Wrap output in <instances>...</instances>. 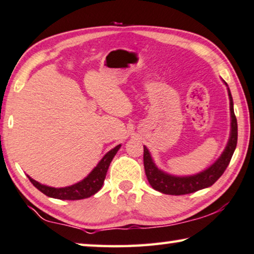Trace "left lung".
I'll list each match as a JSON object with an SVG mask.
<instances>
[{"label": "left lung", "instance_id": "8db88e82", "mask_svg": "<svg viewBox=\"0 0 254 254\" xmlns=\"http://www.w3.org/2000/svg\"><path fill=\"white\" fill-rule=\"evenodd\" d=\"M226 84L228 90V96H229V109H230V134L228 138V143L225 150L218 159L213 163L206 170L201 171L193 175H173L170 173L164 172L157 167L151 157L149 149L144 145V154H143V161H144V170L146 178L150 186L154 190L166 194H186L191 193L194 191L208 188L214 185L220 176L226 171L228 165L230 163L231 157H233L235 149L237 145V120L234 112V102L231 97V93L229 87L225 80H222Z\"/></svg>", "mask_w": 254, "mask_h": 254}]
</instances>
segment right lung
<instances>
[{
  "instance_id": "right-lung-1",
  "label": "right lung",
  "mask_w": 254,
  "mask_h": 254,
  "mask_svg": "<svg viewBox=\"0 0 254 254\" xmlns=\"http://www.w3.org/2000/svg\"><path fill=\"white\" fill-rule=\"evenodd\" d=\"M120 146L121 144L117 145L116 148L111 149L108 153H105V156L100 160V163L96 165V167H94V170L86 178L72 186L64 187V188H54V187L41 185L40 182L35 181L34 179H32L29 175H27V178L36 189H39L48 197L57 198V199L63 200H78L83 199V198H88L93 196V194L96 193L102 188L110 164H111L116 153L118 152Z\"/></svg>"
}]
</instances>
